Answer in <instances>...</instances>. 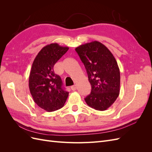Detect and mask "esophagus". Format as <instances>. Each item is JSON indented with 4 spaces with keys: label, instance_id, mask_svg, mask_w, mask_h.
<instances>
[{
    "label": "esophagus",
    "instance_id": "esophagus-1",
    "mask_svg": "<svg viewBox=\"0 0 152 152\" xmlns=\"http://www.w3.org/2000/svg\"><path fill=\"white\" fill-rule=\"evenodd\" d=\"M71 89H72V91H75V90L77 89V87H76L75 86H72L71 87Z\"/></svg>",
    "mask_w": 152,
    "mask_h": 152
}]
</instances>
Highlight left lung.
Segmentation results:
<instances>
[{"label":"left lung","mask_w":152,"mask_h":152,"mask_svg":"<svg viewBox=\"0 0 152 152\" xmlns=\"http://www.w3.org/2000/svg\"><path fill=\"white\" fill-rule=\"evenodd\" d=\"M84 63L91 85V92L84 99L87 105L104 111L115 102L120 91L121 75L117 62L110 50L98 41L75 48Z\"/></svg>","instance_id":"left-lung-1"}]
</instances>
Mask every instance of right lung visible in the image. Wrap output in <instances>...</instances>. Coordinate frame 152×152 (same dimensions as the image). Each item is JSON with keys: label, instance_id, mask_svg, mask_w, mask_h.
Instances as JSON below:
<instances>
[{"label": "right lung", "instance_id": "right-lung-1", "mask_svg": "<svg viewBox=\"0 0 152 152\" xmlns=\"http://www.w3.org/2000/svg\"><path fill=\"white\" fill-rule=\"evenodd\" d=\"M57 43L45 45L37 55L29 76V89L34 102L47 112L62 108L69 93L62 87L61 77L53 67L68 50Z\"/></svg>", "mask_w": 152, "mask_h": 152}]
</instances>
